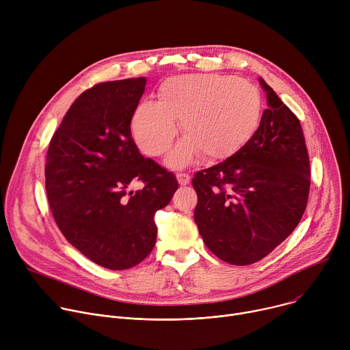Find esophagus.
<instances>
[{"instance_id": "34e87169", "label": "esophagus", "mask_w": 350, "mask_h": 350, "mask_svg": "<svg viewBox=\"0 0 350 350\" xmlns=\"http://www.w3.org/2000/svg\"><path fill=\"white\" fill-rule=\"evenodd\" d=\"M176 177H177L180 185H187V184H189V181H191V177H189V174H187V173H177Z\"/></svg>"}]
</instances>
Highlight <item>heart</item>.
Listing matches in <instances>:
<instances>
[{"label": "heart", "instance_id": "b5f03b06", "mask_svg": "<svg viewBox=\"0 0 350 350\" xmlns=\"http://www.w3.org/2000/svg\"><path fill=\"white\" fill-rule=\"evenodd\" d=\"M159 101L146 99L134 111L131 133L141 151L163 157L178 134L184 141L167 163L180 169L199 154L221 161L243 148L256 133L263 111V96L256 85L235 76L196 73L165 80Z\"/></svg>", "mask_w": 350, "mask_h": 350}]
</instances>
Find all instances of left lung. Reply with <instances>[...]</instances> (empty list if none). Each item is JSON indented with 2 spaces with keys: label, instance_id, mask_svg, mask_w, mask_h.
I'll return each mask as SVG.
<instances>
[{
  "label": "left lung",
  "instance_id": "obj_1",
  "mask_svg": "<svg viewBox=\"0 0 350 350\" xmlns=\"http://www.w3.org/2000/svg\"><path fill=\"white\" fill-rule=\"evenodd\" d=\"M267 96L260 124L243 148L195 173V223L219 259L252 265L301 221L310 191V162L296 115L259 77Z\"/></svg>",
  "mask_w": 350,
  "mask_h": 350
}]
</instances>
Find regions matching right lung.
Returning <instances> with one entry per match:
<instances>
[{
  "label": "right lung",
  "instance_id": "right-lung-1",
  "mask_svg": "<svg viewBox=\"0 0 350 350\" xmlns=\"http://www.w3.org/2000/svg\"><path fill=\"white\" fill-rule=\"evenodd\" d=\"M145 77L98 83L77 96L48 146L45 191L64 237L94 263L126 270L155 246L157 211L178 188L173 173L145 159L131 118ZM144 188L133 193L129 185Z\"/></svg>",
  "mask_w": 350,
  "mask_h": 350
}]
</instances>
